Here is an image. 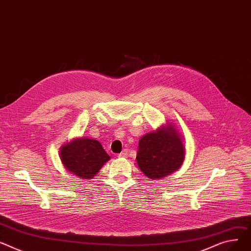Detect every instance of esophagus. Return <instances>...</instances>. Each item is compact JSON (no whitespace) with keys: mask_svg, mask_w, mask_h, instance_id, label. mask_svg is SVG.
<instances>
[{"mask_svg":"<svg viewBox=\"0 0 251 251\" xmlns=\"http://www.w3.org/2000/svg\"><path fill=\"white\" fill-rule=\"evenodd\" d=\"M127 155H128V150L127 149H125L122 153H120V155H119V157H127Z\"/></svg>","mask_w":251,"mask_h":251,"instance_id":"1","label":"esophagus"}]
</instances>
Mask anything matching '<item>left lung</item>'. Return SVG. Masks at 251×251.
Here are the masks:
<instances>
[{
	"label": "left lung",
	"instance_id": "left-lung-1",
	"mask_svg": "<svg viewBox=\"0 0 251 251\" xmlns=\"http://www.w3.org/2000/svg\"><path fill=\"white\" fill-rule=\"evenodd\" d=\"M184 159V147L175 128H160L142 137L137 162L151 179L162 178L177 170Z\"/></svg>",
	"mask_w": 251,
	"mask_h": 251
}]
</instances>
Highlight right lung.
<instances>
[{
    "label": "right lung",
    "instance_id": "add662e5",
    "mask_svg": "<svg viewBox=\"0 0 251 251\" xmlns=\"http://www.w3.org/2000/svg\"><path fill=\"white\" fill-rule=\"evenodd\" d=\"M61 159L70 172L80 178L90 179L109 160V156L98 141L82 138L63 146Z\"/></svg>",
    "mask_w": 251,
    "mask_h": 251
}]
</instances>
